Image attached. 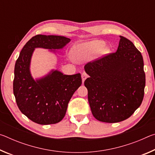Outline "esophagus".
Returning <instances> with one entry per match:
<instances>
[{"label": "esophagus", "mask_w": 155, "mask_h": 155, "mask_svg": "<svg viewBox=\"0 0 155 155\" xmlns=\"http://www.w3.org/2000/svg\"><path fill=\"white\" fill-rule=\"evenodd\" d=\"M87 73H85V72H83V73H82V75H81V78H82L83 83L84 82V81H85V80L86 79V78H87Z\"/></svg>", "instance_id": "1"}]
</instances>
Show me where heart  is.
Here are the masks:
<instances>
[{"label": "heart", "mask_w": 155, "mask_h": 155, "mask_svg": "<svg viewBox=\"0 0 155 155\" xmlns=\"http://www.w3.org/2000/svg\"><path fill=\"white\" fill-rule=\"evenodd\" d=\"M109 51V48L105 46L104 41L94 40L74 46L70 51V54L75 61H83L91 59L98 52L101 55H105Z\"/></svg>", "instance_id": "b5f03b06"}]
</instances>
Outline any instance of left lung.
I'll return each instance as SVG.
<instances>
[{
    "label": "left lung",
    "instance_id": "obj_1",
    "mask_svg": "<svg viewBox=\"0 0 155 155\" xmlns=\"http://www.w3.org/2000/svg\"><path fill=\"white\" fill-rule=\"evenodd\" d=\"M117 51L85 65L84 82L94 117L115 123L127 120L142 103L146 76L141 52L123 36Z\"/></svg>",
    "mask_w": 155,
    "mask_h": 155
}]
</instances>
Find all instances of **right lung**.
I'll use <instances>...</instances> for the list:
<instances>
[{
    "label": "right lung",
    "instance_id": "obj_1",
    "mask_svg": "<svg viewBox=\"0 0 155 155\" xmlns=\"http://www.w3.org/2000/svg\"><path fill=\"white\" fill-rule=\"evenodd\" d=\"M70 39L59 35H37L23 47L14 68V94L20 111L39 124H52L64 118L68 104L82 83L81 74H64L52 70L34 79L30 71L31 57L35 48L48 49L56 54Z\"/></svg>",
    "mask_w": 155,
    "mask_h": 155
}]
</instances>
